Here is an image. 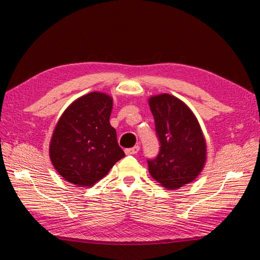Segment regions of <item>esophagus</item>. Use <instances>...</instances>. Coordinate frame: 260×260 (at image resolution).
Returning a JSON list of instances; mask_svg holds the SVG:
<instances>
[{
	"instance_id": "esophagus-1",
	"label": "esophagus",
	"mask_w": 260,
	"mask_h": 260,
	"mask_svg": "<svg viewBox=\"0 0 260 260\" xmlns=\"http://www.w3.org/2000/svg\"><path fill=\"white\" fill-rule=\"evenodd\" d=\"M139 152H140V146L139 145H135L134 147L126 148V150H125V153L127 154V155H135V154H137Z\"/></svg>"
}]
</instances>
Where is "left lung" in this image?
Masks as SVG:
<instances>
[{"instance_id":"obj_1","label":"left lung","mask_w":260,"mask_h":260,"mask_svg":"<svg viewBox=\"0 0 260 260\" xmlns=\"http://www.w3.org/2000/svg\"><path fill=\"white\" fill-rule=\"evenodd\" d=\"M159 141V153L148 159L152 178L169 190L190 183L207 161V143L201 126L181 99L170 93L148 98Z\"/></svg>"}]
</instances>
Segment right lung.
<instances>
[{
	"mask_svg": "<svg viewBox=\"0 0 260 260\" xmlns=\"http://www.w3.org/2000/svg\"><path fill=\"white\" fill-rule=\"evenodd\" d=\"M113 97L92 91L66 108L49 145L53 168L77 186H91L125 156L110 125Z\"/></svg>",
	"mask_w": 260,
	"mask_h": 260,
	"instance_id": "1",
	"label": "right lung"
}]
</instances>
